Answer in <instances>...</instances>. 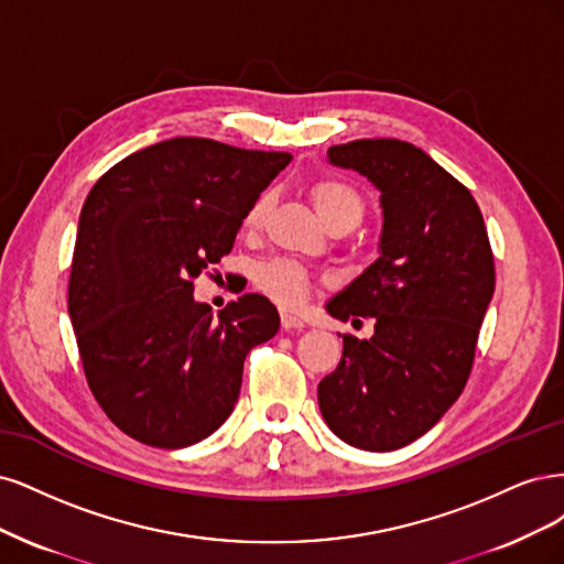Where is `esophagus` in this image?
Returning <instances> with one entry per match:
<instances>
[{"label":"esophagus","mask_w":564,"mask_h":564,"mask_svg":"<svg viewBox=\"0 0 564 564\" xmlns=\"http://www.w3.org/2000/svg\"><path fill=\"white\" fill-rule=\"evenodd\" d=\"M281 325H283L285 330H302L304 328V321L300 316H295V314H290V312H281Z\"/></svg>","instance_id":"34e87169"}]
</instances>
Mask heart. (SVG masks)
Wrapping results in <instances>:
<instances>
[{
  "mask_svg": "<svg viewBox=\"0 0 564 564\" xmlns=\"http://www.w3.org/2000/svg\"><path fill=\"white\" fill-rule=\"evenodd\" d=\"M312 202L321 213L325 225L330 229L349 231L362 220V213H366L360 194L351 185L341 183V180H335V177H325L314 183ZM269 206H271V194L260 192L256 198H252V204L243 215V227L250 231L260 229L267 220ZM256 283L264 295H269L271 300L283 306L302 304L304 297L312 293L314 288V279L308 276V271L290 260L262 262L256 269Z\"/></svg>",
  "mask_w": 564,
  "mask_h": 564,
  "instance_id": "obj_1",
  "label": "heart"
}]
</instances>
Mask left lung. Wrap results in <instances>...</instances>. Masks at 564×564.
Here are the masks:
<instances>
[{"instance_id":"1","label":"left lung","mask_w":564,"mask_h":564,"mask_svg":"<svg viewBox=\"0 0 564 564\" xmlns=\"http://www.w3.org/2000/svg\"><path fill=\"white\" fill-rule=\"evenodd\" d=\"M339 169L379 189V258L328 302L339 321L375 318V335H344L318 405L358 449L405 447L438 424L474 368L495 295V258L476 198L424 150L366 138L328 150Z\"/></svg>"}]
</instances>
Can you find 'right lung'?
Listing matches in <instances>:
<instances>
[{"label":"right lung","mask_w":564,"mask_h":564,"mask_svg":"<svg viewBox=\"0 0 564 564\" xmlns=\"http://www.w3.org/2000/svg\"><path fill=\"white\" fill-rule=\"evenodd\" d=\"M290 159L171 138L121 159L88 192L67 312L90 393L131 438L163 449L208 438L239 401L248 351L279 333L264 295L213 316L194 279L229 256L252 198Z\"/></svg>","instance_id":"right-lung-1"}]
</instances>
